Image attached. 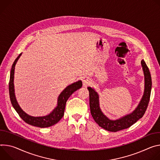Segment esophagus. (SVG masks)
I'll use <instances>...</instances> for the list:
<instances>
[{
    "label": "esophagus",
    "mask_w": 160,
    "mask_h": 160,
    "mask_svg": "<svg viewBox=\"0 0 160 160\" xmlns=\"http://www.w3.org/2000/svg\"><path fill=\"white\" fill-rule=\"evenodd\" d=\"M82 82H83V85L85 86H87L90 83V80L88 78L85 77L82 79Z\"/></svg>",
    "instance_id": "obj_1"
}]
</instances>
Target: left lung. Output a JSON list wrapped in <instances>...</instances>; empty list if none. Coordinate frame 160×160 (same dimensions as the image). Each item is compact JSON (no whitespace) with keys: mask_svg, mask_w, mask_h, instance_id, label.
<instances>
[{"mask_svg":"<svg viewBox=\"0 0 160 160\" xmlns=\"http://www.w3.org/2000/svg\"><path fill=\"white\" fill-rule=\"evenodd\" d=\"M141 64L145 77L144 93L138 107L130 114L127 115L116 120L109 119L102 113L100 109L98 95L97 93L91 87L88 88L90 95V107L91 114L95 121L98 124L99 127L109 132H116L130 127L139 119L142 118L148 108L150 100L152 81L149 68L144 60L141 61Z\"/></svg>","mask_w":160,"mask_h":160,"instance_id":"obj_1","label":"left lung"}]
</instances>
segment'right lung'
I'll use <instances>...</instances> for the list:
<instances>
[{
  "label": "right lung",
  "instance_id": "obj_1",
  "mask_svg": "<svg viewBox=\"0 0 160 160\" xmlns=\"http://www.w3.org/2000/svg\"><path fill=\"white\" fill-rule=\"evenodd\" d=\"M22 54H20L16 60H14L12 68L11 70L10 73V79L9 82V91L11 102L13 108L19 114L20 118L27 123L30 125L38 127L40 128H46L51 127L57 123L63 116L64 111L65 108V104L70 97L74 92L81 88L82 83L81 81H78L74 83H72L68 86L65 89L60 93L58 98V104L57 108H55L49 115L42 117H33L27 114L23 110L20 108L19 105L18 104L16 99L14 95V67L15 65L19 59Z\"/></svg>",
  "mask_w": 160,
  "mask_h": 160
}]
</instances>
